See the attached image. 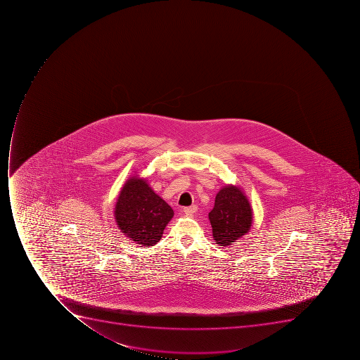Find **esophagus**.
Returning a JSON list of instances; mask_svg holds the SVG:
<instances>
[{
  "label": "esophagus",
  "mask_w": 360,
  "mask_h": 360,
  "mask_svg": "<svg viewBox=\"0 0 360 360\" xmlns=\"http://www.w3.org/2000/svg\"><path fill=\"white\" fill-rule=\"evenodd\" d=\"M197 210H198V207L195 206V205H193V206L184 207V212L186 215L191 216L197 212Z\"/></svg>",
  "instance_id": "esophagus-1"
}]
</instances>
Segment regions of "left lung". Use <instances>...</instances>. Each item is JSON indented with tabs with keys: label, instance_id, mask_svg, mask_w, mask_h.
<instances>
[{
	"label": "left lung",
	"instance_id": "1",
	"mask_svg": "<svg viewBox=\"0 0 360 360\" xmlns=\"http://www.w3.org/2000/svg\"><path fill=\"white\" fill-rule=\"evenodd\" d=\"M208 217L216 244L227 247L249 232L252 224V208L243 190L229 184L218 191Z\"/></svg>",
	"mask_w": 360,
	"mask_h": 360
}]
</instances>
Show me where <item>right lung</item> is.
Here are the masks:
<instances>
[{"instance_id":"1","label":"right lung","mask_w":360,"mask_h":360,"mask_svg":"<svg viewBox=\"0 0 360 360\" xmlns=\"http://www.w3.org/2000/svg\"><path fill=\"white\" fill-rule=\"evenodd\" d=\"M173 215L172 208L139 174L124 184L115 207L119 229L142 247H153L161 240Z\"/></svg>"}]
</instances>
